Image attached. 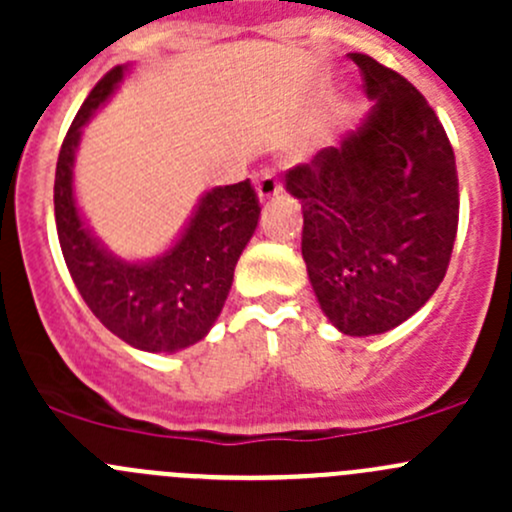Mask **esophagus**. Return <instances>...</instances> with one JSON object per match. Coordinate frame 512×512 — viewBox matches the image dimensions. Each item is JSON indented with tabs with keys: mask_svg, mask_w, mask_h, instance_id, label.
I'll list each match as a JSON object with an SVG mask.
<instances>
[{
	"mask_svg": "<svg viewBox=\"0 0 512 512\" xmlns=\"http://www.w3.org/2000/svg\"><path fill=\"white\" fill-rule=\"evenodd\" d=\"M255 188H257V198H260V203H270V200H275L277 195H280L282 185L272 170H265V173H260V178H257Z\"/></svg>",
	"mask_w": 512,
	"mask_h": 512,
	"instance_id": "obj_1",
	"label": "esophagus"
}]
</instances>
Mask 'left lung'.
Segmentation results:
<instances>
[{"label": "left lung", "mask_w": 512, "mask_h": 512, "mask_svg": "<svg viewBox=\"0 0 512 512\" xmlns=\"http://www.w3.org/2000/svg\"><path fill=\"white\" fill-rule=\"evenodd\" d=\"M374 101L337 148L285 173L302 203V257L317 302L349 337L399 327L431 299L458 230L456 156L414 84L349 54Z\"/></svg>", "instance_id": "8db88e82"}]
</instances>
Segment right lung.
<instances>
[{"label":"right lung","mask_w":512,"mask_h":512,"mask_svg":"<svg viewBox=\"0 0 512 512\" xmlns=\"http://www.w3.org/2000/svg\"><path fill=\"white\" fill-rule=\"evenodd\" d=\"M116 66L76 113L56 160L54 215L59 245L76 289L98 322L141 352L173 354L193 347L223 312L242 250L260 220L250 180L218 185L195 205L178 240L146 262L116 257L84 223L74 195L81 131L123 81Z\"/></svg>","instance_id":"1"}]
</instances>
